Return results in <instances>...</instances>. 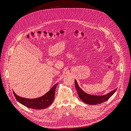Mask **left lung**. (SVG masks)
Listing matches in <instances>:
<instances>
[{
    "instance_id": "left-lung-1",
    "label": "left lung",
    "mask_w": 131,
    "mask_h": 131,
    "mask_svg": "<svg viewBox=\"0 0 131 131\" xmlns=\"http://www.w3.org/2000/svg\"><path fill=\"white\" fill-rule=\"evenodd\" d=\"M75 88L78 92L79 98L83 102L86 104L90 105H96L98 104H101L102 103L108 101L109 99L112 97L114 93L116 92V89L111 91L109 93L104 95L97 96V95H92L86 93L85 91H83L80 87H79L78 82L76 80H75Z\"/></svg>"
}]
</instances>
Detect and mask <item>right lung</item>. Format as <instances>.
Listing matches in <instances>:
<instances>
[{"instance_id":"right-lung-1","label":"right lung","mask_w":131,"mask_h":131,"mask_svg":"<svg viewBox=\"0 0 131 131\" xmlns=\"http://www.w3.org/2000/svg\"><path fill=\"white\" fill-rule=\"evenodd\" d=\"M58 85V83L54 85L49 91L43 96L37 98H26L18 96L14 91L13 93L17 101L22 105L27 108L33 109H43L46 108L52 103L54 99L55 90Z\"/></svg>"}]
</instances>
